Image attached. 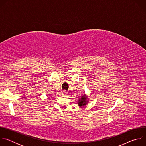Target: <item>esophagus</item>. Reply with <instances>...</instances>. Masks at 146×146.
<instances>
[{"label":"esophagus","instance_id":"esophagus-1","mask_svg":"<svg viewBox=\"0 0 146 146\" xmlns=\"http://www.w3.org/2000/svg\"><path fill=\"white\" fill-rule=\"evenodd\" d=\"M62 94H63V95H65V94H66L67 92L65 90H64L63 91H62Z\"/></svg>","mask_w":146,"mask_h":146}]
</instances>
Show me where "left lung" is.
<instances>
[{
  "mask_svg": "<svg viewBox=\"0 0 146 146\" xmlns=\"http://www.w3.org/2000/svg\"><path fill=\"white\" fill-rule=\"evenodd\" d=\"M89 102L88 96L86 94L81 96L79 99H78V105L80 107L83 108L86 106Z\"/></svg>",
  "mask_w": 146,
  "mask_h": 146,
  "instance_id": "left-lung-1",
  "label": "left lung"
}]
</instances>
